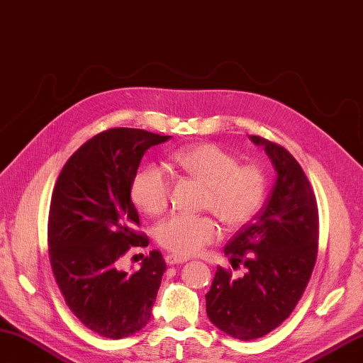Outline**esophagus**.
I'll return each instance as SVG.
<instances>
[{"label":"esophagus","instance_id":"esophagus-1","mask_svg":"<svg viewBox=\"0 0 363 363\" xmlns=\"http://www.w3.org/2000/svg\"><path fill=\"white\" fill-rule=\"evenodd\" d=\"M165 262H167V265H178V264L187 262V259L179 257V256H174V255H167L165 256Z\"/></svg>","mask_w":363,"mask_h":363}]
</instances>
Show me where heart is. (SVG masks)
Masks as SVG:
<instances>
[{"instance_id": "heart-1", "label": "heart", "mask_w": 363, "mask_h": 363, "mask_svg": "<svg viewBox=\"0 0 363 363\" xmlns=\"http://www.w3.org/2000/svg\"><path fill=\"white\" fill-rule=\"evenodd\" d=\"M174 167L207 185L206 206L230 227L242 225L261 207L265 176L256 165H240L239 160L215 144L181 148L172 156ZM172 178L161 165H145L130 185L135 206L147 215H160L170 201ZM220 235L211 216L173 215L156 227V239L178 256H191Z\"/></svg>"}]
</instances>
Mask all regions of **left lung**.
<instances>
[{
  "label": "left lung",
  "mask_w": 363,
  "mask_h": 363,
  "mask_svg": "<svg viewBox=\"0 0 363 363\" xmlns=\"http://www.w3.org/2000/svg\"><path fill=\"white\" fill-rule=\"evenodd\" d=\"M250 139L270 157L274 184L253 222L224 248L231 267L244 264L245 274L236 279L218 267L206 294L211 323L240 340L265 336L291 314L310 281L319 239L318 203L299 162L281 145Z\"/></svg>",
  "instance_id": "8db88e82"
}]
</instances>
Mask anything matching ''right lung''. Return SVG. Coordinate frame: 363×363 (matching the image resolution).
I'll return each mask as SVG.
<instances>
[{
    "label": "right lung",
    "mask_w": 363,
    "mask_h": 363,
    "mask_svg": "<svg viewBox=\"0 0 363 363\" xmlns=\"http://www.w3.org/2000/svg\"><path fill=\"white\" fill-rule=\"evenodd\" d=\"M141 128H110L81 145L64 165L49 211L53 276L72 313L102 337L123 339L144 328L167 270L153 250L139 270L119 261L148 245L139 235L130 185L148 148L169 141Z\"/></svg>",
    "instance_id": "obj_1"
}]
</instances>
